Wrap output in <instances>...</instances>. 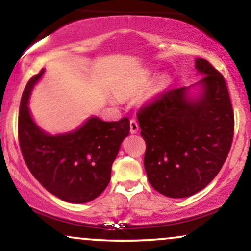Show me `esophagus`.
Returning <instances> with one entry per match:
<instances>
[{"label":"esophagus","instance_id":"esophagus-1","mask_svg":"<svg viewBox=\"0 0 251 251\" xmlns=\"http://www.w3.org/2000/svg\"><path fill=\"white\" fill-rule=\"evenodd\" d=\"M129 131H131L132 134L137 133L138 131H139V124L135 119H132L131 122H129Z\"/></svg>","mask_w":251,"mask_h":251}]
</instances>
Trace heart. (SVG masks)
<instances>
[{
	"label": "heart",
	"instance_id": "heart-1",
	"mask_svg": "<svg viewBox=\"0 0 251 251\" xmlns=\"http://www.w3.org/2000/svg\"><path fill=\"white\" fill-rule=\"evenodd\" d=\"M119 96L122 97V96H123V93H122V94H119ZM112 102H113V103H118V102H119V99H118V98H116V97L112 98Z\"/></svg>",
	"mask_w": 251,
	"mask_h": 251
}]
</instances>
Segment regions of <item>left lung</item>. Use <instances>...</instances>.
<instances>
[{"mask_svg": "<svg viewBox=\"0 0 251 251\" xmlns=\"http://www.w3.org/2000/svg\"><path fill=\"white\" fill-rule=\"evenodd\" d=\"M200 81L165 92L138 113L152 188L170 198L197 194L217 176L234 137V112L223 75L195 60Z\"/></svg>", "mask_w": 251, "mask_h": 251, "instance_id": "1", "label": "left lung"}]
</instances>
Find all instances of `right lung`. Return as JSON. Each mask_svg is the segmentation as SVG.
<instances>
[{
  "label": "right lung",
  "mask_w": 251,
  "mask_h": 251,
  "mask_svg": "<svg viewBox=\"0 0 251 251\" xmlns=\"http://www.w3.org/2000/svg\"><path fill=\"white\" fill-rule=\"evenodd\" d=\"M43 73L45 68L28 81L20 103L22 155L31 175L48 192L68 203H87L108 185L112 164L129 133V120L103 122L92 116L73 131L48 133L35 123L28 107Z\"/></svg>",
  "instance_id": "obj_1"
}]
</instances>
